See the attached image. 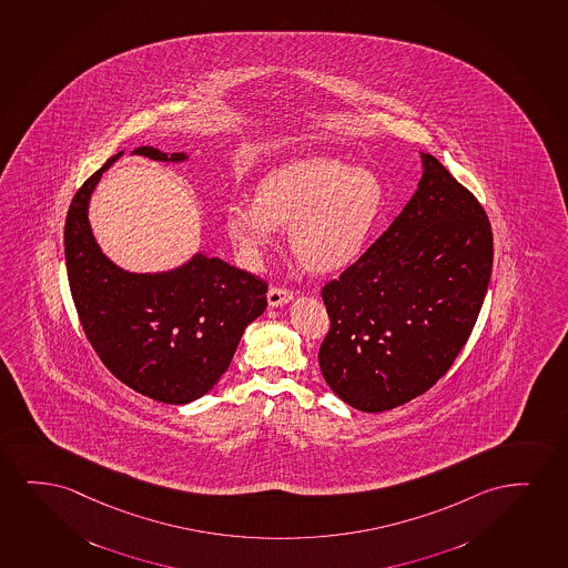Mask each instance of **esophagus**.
Returning <instances> with one entry per match:
<instances>
[{
	"instance_id": "1",
	"label": "esophagus",
	"mask_w": 568,
	"mask_h": 568,
	"mask_svg": "<svg viewBox=\"0 0 568 568\" xmlns=\"http://www.w3.org/2000/svg\"><path fill=\"white\" fill-rule=\"evenodd\" d=\"M293 301V293L288 288L272 287L267 291V303L272 308H280Z\"/></svg>"
}]
</instances>
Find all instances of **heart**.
I'll return each mask as SVG.
<instances>
[{"instance_id":"1","label":"heart","mask_w":568,"mask_h":568,"mask_svg":"<svg viewBox=\"0 0 568 568\" xmlns=\"http://www.w3.org/2000/svg\"><path fill=\"white\" fill-rule=\"evenodd\" d=\"M385 206L374 171L332 158L288 163L260 181L256 202H233L225 225L233 243L260 260L291 225V246L308 270L332 273L361 258Z\"/></svg>"}]
</instances>
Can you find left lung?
I'll return each mask as SVG.
<instances>
[{"label":"left lung","mask_w":568,"mask_h":568,"mask_svg":"<svg viewBox=\"0 0 568 568\" xmlns=\"http://www.w3.org/2000/svg\"><path fill=\"white\" fill-rule=\"evenodd\" d=\"M384 235L322 291L332 320L320 368L362 413L426 393L450 368L484 304L494 235L484 207L434 155Z\"/></svg>","instance_id":"left-lung-1"}]
</instances>
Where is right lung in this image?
Here are the masks:
<instances>
[{"label": "right lung", "mask_w": 568, "mask_h": 568, "mask_svg": "<svg viewBox=\"0 0 568 568\" xmlns=\"http://www.w3.org/2000/svg\"><path fill=\"white\" fill-rule=\"evenodd\" d=\"M131 154L181 163L186 152L152 146ZM111 155L82 184L67 212L65 262L82 329L119 382L141 395L186 405L214 389L246 325L264 314L267 285L235 265L196 252L168 272L136 273L103 254L90 227V199Z\"/></svg>", "instance_id": "add662e5"}]
</instances>
